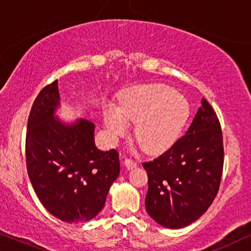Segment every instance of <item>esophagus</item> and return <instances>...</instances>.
Masks as SVG:
<instances>
[{"instance_id": "1", "label": "esophagus", "mask_w": 251, "mask_h": 251, "mask_svg": "<svg viewBox=\"0 0 251 251\" xmlns=\"http://www.w3.org/2000/svg\"><path fill=\"white\" fill-rule=\"evenodd\" d=\"M124 164L126 165V168H127V169H133V168H135L136 165H138V163H136L135 160L132 159V158H126L125 160H124Z\"/></svg>"}]
</instances>
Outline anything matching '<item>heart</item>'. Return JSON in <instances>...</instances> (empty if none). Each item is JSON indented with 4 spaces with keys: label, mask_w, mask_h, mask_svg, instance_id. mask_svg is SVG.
Here are the masks:
<instances>
[{
    "label": "heart",
    "mask_w": 251,
    "mask_h": 251,
    "mask_svg": "<svg viewBox=\"0 0 251 251\" xmlns=\"http://www.w3.org/2000/svg\"><path fill=\"white\" fill-rule=\"evenodd\" d=\"M189 117L187 100L162 83L132 88L117 106H106L103 122L112 138L124 135L128 123H135L134 134L148 152H160L172 146Z\"/></svg>",
    "instance_id": "obj_1"
}]
</instances>
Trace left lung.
Here are the masks:
<instances>
[{"label": "left lung", "instance_id": "obj_1", "mask_svg": "<svg viewBox=\"0 0 251 251\" xmlns=\"http://www.w3.org/2000/svg\"><path fill=\"white\" fill-rule=\"evenodd\" d=\"M142 165L148 175L146 209L155 222L181 228L198 220L218 194L224 168L222 126L211 104L203 98L186 134Z\"/></svg>", "mask_w": 251, "mask_h": 251}]
</instances>
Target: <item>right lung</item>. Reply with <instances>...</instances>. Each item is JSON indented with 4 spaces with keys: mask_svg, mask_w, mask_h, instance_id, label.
I'll use <instances>...</instances> for the list:
<instances>
[{
    "mask_svg": "<svg viewBox=\"0 0 251 251\" xmlns=\"http://www.w3.org/2000/svg\"><path fill=\"white\" fill-rule=\"evenodd\" d=\"M57 80L43 87L28 116L26 168L43 206L66 223L88 222L105 204L119 175V152L102 151L94 142V124L81 119L66 126L55 119Z\"/></svg>",
    "mask_w": 251,
    "mask_h": 251,
    "instance_id": "1",
    "label": "right lung"
}]
</instances>
